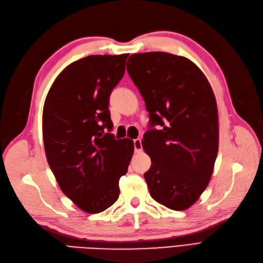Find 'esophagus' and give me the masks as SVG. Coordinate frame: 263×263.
<instances>
[{
  "instance_id": "1",
  "label": "esophagus",
  "mask_w": 263,
  "mask_h": 263,
  "mask_svg": "<svg viewBox=\"0 0 263 263\" xmlns=\"http://www.w3.org/2000/svg\"><path fill=\"white\" fill-rule=\"evenodd\" d=\"M134 148H135V153H139L141 151V139H135L134 140Z\"/></svg>"
}]
</instances>
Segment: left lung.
I'll list each match as a JSON object with an SVG mask.
<instances>
[{
	"label": "left lung",
	"instance_id": "1",
	"mask_svg": "<svg viewBox=\"0 0 263 263\" xmlns=\"http://www.w3.org/2000/svg\"><path fill=\"white\" fill-rule=\"evenodd\" d=\"M127 71L149 124L141 141L151 159L144 174L155 201L173 211L192 206L208 187L218 151V112L212 86L195 63L156 51L132 54Z\"/></svg>",
	"mask_w": 263,
	"mask_h": 263
}]
</instances>
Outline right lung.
I'll list each match as a JSON object with an SVG mask.
<instances>
[{"mask_svg":"<svg viewBox=\"0 0 263 263\" xmlns=\"http://www.w3.org/2000/svg\"><path fill=\"white\" fill-rule=\"evenodd\" d=\"M127 57L97 54L72 62L55 79L45 101L47 161L62 192L90 214L117 201L119 179L134 154L133 140H115L109 133V95L125 73Z\"/></svg>","mask_w":263,"mask_h":263,"instance_id":"obj_1","label":"right lung"}]
</instances>
